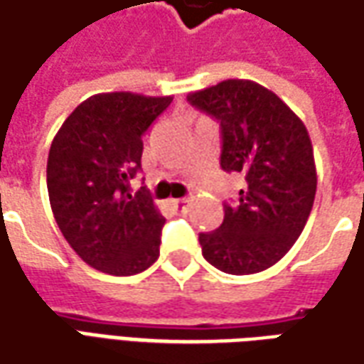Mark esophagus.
Segmentation results:
<instances>
[{
	"instance_id": "obj_1",
	"label": "esophagus",
	"mask_w": 364,
	"mask_h": 364,
	"mask_svg": "<svg viewBox=\"0 0 364 364\" xmlns=\"http://www.w3.org/2000/svg\"><path fill=\"white\" fill-rule=\"evenodd\" d=\"M187 203H189L187 199H173V200H171V205H173L177 210H183V208L187 207Z\"/></svg>"
}]
</instances>
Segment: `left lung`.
<instances>
[{
	"instance_id": "8db88e82",
	"label": "left lung",
	"mask_w": 364,
	"mask_h": 364,
	"mask_svg": "<svg viewBox=\"0 0 364 364\" xmlns=\"http://www.w3.org/2000/svg\"><path fill=\"white\" fill-rule=\"evenodd\" d=\"M187 100L220 124V167L242 173L248 185L236 205L225 203L223 225L199 235L203 256L235 276L268 270L294 246L314 207L317 173L307 128L252 80H223Z\"/></svg>"
}]
</instances>
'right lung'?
I'll use <instances>...</instances> for the list:
<instances>
[{
  "instance_id": "1",
  "label": "right lung",
  "mask_w": 364,
  "mask_h": 364,
  "mask_svg": "<svg viewBox=\"0 0 364 364\" xmlns=\"http://www.w3.org/2000/svg\"><path fill=\"white\" fill-rule=\"evenodd\" d=\"M173 96L94 94L78 104L53 139L47 189L53 215L70 248L96 270L134 276L159 256L164 215L144 187V134Z\"/></svg>"
}]
</instances>
